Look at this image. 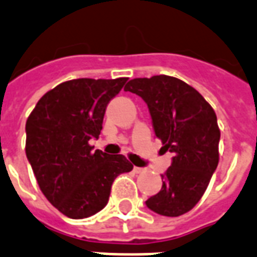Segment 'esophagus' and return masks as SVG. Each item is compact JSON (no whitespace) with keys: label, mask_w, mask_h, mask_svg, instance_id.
<instances>
[{"label":"esophagus","mask_w":257,"mask_h":257,"mask_svg":"<svg viewBox=\"0 0 257 257\" xmlns=\"http://www.w3.org/2000/svg\"><path fill=\"white\" fill-rule=\"evenodd\" d=\"M133 171L136 172V174H140V172L144 171V168H143V167H133Z\"/></svg>","instance_id":"34e87169"}]
</instances>
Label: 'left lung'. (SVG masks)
Instances as JSON below:
<instances>
[{
  "label": "left lung",
  "mask_w": 257,
  "mask_h": 257,
  "mask_svg": "<svg viewBox=\"0 0 257 257\" xmlns=\"http://www.w3.org/2000/svg\"><path fill=\"white\" fill-rule=\"evenodd\" d=\"M124 90L143 98L155 136L174 155L160 175L162 190L147 199V207L166 217L185 214L198 203L218 166L217 115L197 90L174 76L135 78Z\"/></svg>",
  "instance_id": "left-lung-1"
}]
</instances>
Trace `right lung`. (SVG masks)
Instances as JSON below:
<instances>
[{
  "mask_svg": "<svg viewBox=\"0 0 257 257\" xmlns=\"http://www.w3.org/2000/svg\"><path fill=\"white\" fill-rule=\"evenodd\" d=\"M126 78L63 82L36 103L25 125L27 158L46 198L74 220L106 206L111 183L132 163L122 155L93 151L107 103Z\"/></svg>",
  "mask_w": 257,
  "mask_h": 257,
  "instance_id": "1",
  "label": "right lung"
}]
</instances>
